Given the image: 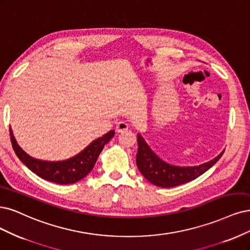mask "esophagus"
<instances>
[{
    "instance_id": "34e87169",
    "label": "esophagus",
    "mask_w": 250,
    "mask_h": 250,
    "mask_svg": "<svg viewBox=\"0 0 250 250\" xmlns=\"http://www.w3.org/2000/svg\"><path fill=\"white\" fill-rule=\"evenodd\" d=\"M116 128H117V131H118V132H123V131L128 130L129 125H128L127 122L121 121V122H119V123L117 124V127H116Z\"/></svg>"
}]
</instances>
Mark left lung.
<instances>
[{
  "label": "left lung",
  "instance_id": "obj_1",
  "mask_svg": "<svg viewBox=\"0 0 250 250\" xmlns=\"http://www.w3.org/2000/svg\"><path fill=\"white\" fill-rule=\"evenodd\" d=\"M136 166L142 175L152 184L159 187H175L196 179L207 171L216 163L225 151H222L214 159L194 167H176L160 159L148 144L145 142L141 133L137 134Z\"/></svg>",
  "mask_w": 250,
  "mask_h": 250
}]
</instances>
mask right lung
<instances>
[{"instance_id":"add662e5","label":"right lung","mask_w":250,"mask_h":250,"mask_svg":"<svg viewBox=\"0 0 250 250\" xmlns=\"http://www.w3.org/2000/svg\"><path fill=\"white\" fill-rule=\"evenodd\" d=\"M115 130H110L98 137L75 156L62 161H45L31 157L17 145L12 130L10 139L16 156L34 174L57 184H72L82 180L93 169L104 145L114 136Z\"/></svg>"}]
</instances>
